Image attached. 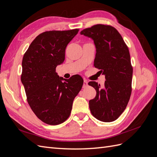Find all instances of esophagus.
I'll use <instances>...</instances> for the list:
<instances>
[{"label":"esophagus","instance_id":"esophagus-1","mask_svg":"<svg viewBox=\"0 0 157 157\" xmlns=\"http://www.w3.org/2000/svg\"><path fill=\"white\" fill-rule=\"evenodd\" d=\"M88 86V82H87V80H84V82H83V88H85V87H86Z\"/></svg>","mask_w":157,"mask_h":157}]
</instances>
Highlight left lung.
<instances>
[{"label": "left lung", "mask_w": 157, "mask_h": 157, "mask_svg": "<svg viewBox=\"0 0 157 157\" xmlns=\"http://www.w3.org/2000/svg\"><path fill=\"white\" fill-rule=\"evenodd\" d=\"M94 40L96 53L94 66L105 75L103 86L90 81L96 96L89 101L92 115L109 122L117 120L125 110L132 92L133 69L129 50L122 36L113 27L98 24L80 32Z\"/></svg>", "instance_id": "1"}]
</instances>
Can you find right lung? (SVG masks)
<instances>
[{
    "label": "right lung",
    "mask_w": 157,
    "mask_h": 157,
    "mask_svg": "<svg viewBox=\"0 0 157 157\" xmlns=\"http://www.w3.org/2000/svg\"><path fill=\"white\" fill-rule=\"evenodd\" d=\"M78 31L42 33L23 56L21 80L28 103L36 116L47 124L58 125L67 119L74 99L82 88L80 76L65 79L56 72L57 66L65 60L66 47Z\"/></svg>",
    "instance_id": "1"
}]
</instances>
